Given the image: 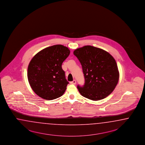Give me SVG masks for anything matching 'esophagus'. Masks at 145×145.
Segmentation results:
<instances>
[{
    "label": "esophagus",
    "instance_id": "34e87169",
    "mask_svg": "<svg viewBox=\"0 0 145 145\" xmlns=\"http://www.w3.org/2000/svg\"><path fill=\"white\" fill-rule=\"evenodd\" d=\"M76 83V81H75V80H74L73 81H71V82H70V84H75Z\"/></svg>",
    "mask_w": 145,
    "mask_h": 145
}]
</instances>
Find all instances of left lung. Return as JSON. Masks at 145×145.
Masks as SVG:
<instances>
[{"label": "left lung", "instance_id": "8db88e82", "mask_svg": "<svg viewBox=\"0 0 145 145\" xmlns=\"http://www.w3.org/2000/svg\"><path fill=\"white\" fill-rule=\"evenodd\" d=\"M73 54L82 65L85 79L83 87H77L80 94L95 101L110 95L120 76L114 57L105 50L91 46L76 49Z\"/></svg>", "mask_w": 145, "mask_h": 145}]
</instances>
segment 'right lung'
Wrapping results in <instances>:
<instances>
[{"label":"right lung","instance_id":"obj_1","mask_svg":"<svg viewBox=\"0 0 145 145\" xmlns=\"http://www.w3.org/2000/svg\"><path fill=\"white\" fill-rule=\"evenodd\" d=\"M70 53L67 47L56 44L41 50L32 58L27 68V79L40 97L53 100L64 94L69 82L61 65Z\"/></svg>","mask_w":145,"mask_h":145}]
</instances>
